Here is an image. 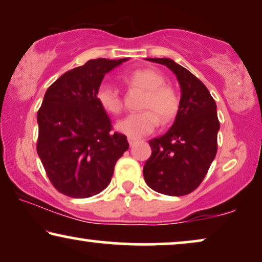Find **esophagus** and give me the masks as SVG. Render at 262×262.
<instances>
[{
	"instance_id": "1",
	"label": "esophagus",
	"mask_w": 262,
	"mask_h": 262,
	"mask_svg": "<svg viewBox=\"0 0 262 262\" xmlns=\"http://www.w3.org/2000/svg\"><path fill=\"white\" fill-rule=\"evenodd\" d=\"M128 142H129L130 146H133V145H134V143L136 142V140L133 139V138H128Z\"/></svg>"
}]
</instances>
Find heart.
<instances>
[{"label":"heart","mask_w":262,"mask_h":262,"mask_svg":"<svg viewBox=\"0 0 262 262\" xmlns=\"http://www.w3.org/2000/svg\"><path fill=\"white\" fill-rule=\"evenodd\" d=\"M126 82L146 90L141 113H133L120 120L116 128L133 139L146 136L156 129L158 117L167 123L176 116L179 108V97L171 86L165 85V78L154 69H139L126 76ZM96 99L105 112L119 114L122 110V98L109 83H102L96 90Z\"/></svg>","instance_id":"heart-1"}]
</instances>
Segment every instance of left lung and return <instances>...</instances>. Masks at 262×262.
Segmentation results:
<instances>
[{
  "mask_svg": "<svg viewBox=\"0 0 262 262\" xmlns=\"http://www.w3.org/2000/svg\"><path fill=\"white\" fill-rule=\"evenodd\" d=\"M165 65L177 76L180 101L172 127L149 140L152 154L143 166L150 189L167 196H185L196 190L217 153L220 121L206 86L189 70L168 58H147Z\"/></svg>",
  "mask_w": 262,
  "mask_h": 262,
  "instance_id": "8db88e82",
  "label": "left lung"
}]
</instances>
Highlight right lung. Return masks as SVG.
Instances as JSON below:
<instances>
[{"label":"right lung","mask_w":262,"mask_h":262,"mask_svg":"<svg viewBox=\"0 0 262 262\" xmlns=\"http://www.w3.org/2000/svg\"><path fill=\"white\" fill-rule=\"evenodd\" d=\"M91 59L70 70L47 89L38 112L36 150L53 186L72 198L102 192L116 161L129 148L127 136L112 132L96 90L105 73L127 61Z\"/></svg>","instance_id":"1"}]
</instances>
